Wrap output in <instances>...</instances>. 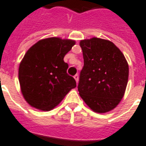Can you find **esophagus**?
Here are the masks:
<instances>
[{"label":"esophagus","instance_id":"34e87169","mask_svg":"<svg viewBox=\"0 0 146 146\" xmlns=\"http://www.w3.org/2000/svg\"><path fill=\"white\" fill-rule=\"evenodd\" d=\"M74 79H75L76 83H78V81H79V75H78V74H76V75L74 76Z\"/></svg>","mask_w":146,"mask_h":146}]
</instances>
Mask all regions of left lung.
Segmentation results:
<instances>
[{"mask_svg":"<svg viewBox=\"0 0 146 146\" xmlns=\"http://www.w3.org/2000/svg\"><path fill=\"white\" fill-rule=\"evenodd\" d=\"M84 66L78 91L86 105L97 113L115 109L124 96L129 64L122 51L111 41L93 37L82 40Z\"/></svg>","mask_w":146,"mask_h":146,"instance_id":"8db88e82","label":"left lung"}]
</instances>
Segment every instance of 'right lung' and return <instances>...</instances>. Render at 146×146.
<instances>
[{"mask_svg": "<svg viewBox=\"0 0 146 146\" xmlns=\"http://www.w3.org/2000/svg\"><path fill=\"white\" fill-rule=\"evenodd\" d=\"M75 43L70 39L49 37L27 51L19 65L18 79L21 93L31 106L50 111L76 86L63 60Z\"/></svg>", "mask_w": 146, "mask_h": 146, "instance_id": "obj_1", "label": "right lung"}]
</instances>
